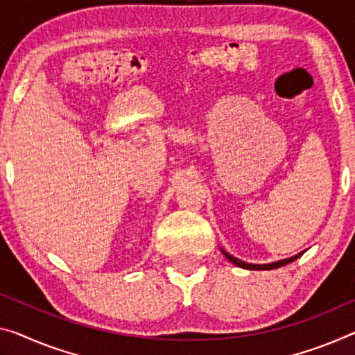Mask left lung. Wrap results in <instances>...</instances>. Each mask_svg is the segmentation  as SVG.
<instances>
[{"instance_id": "8db88e82", "label": "left lung", "mask_w": 355, "mask_h": 355, "mask_svg": "<svg viewBox=\"0 0 355 355\" xmlns=\"http://www.w3.org/2000/svg\"><path fill=\"white\" fill-rule=\"evenodd\" d=\"M222 254L225 255V257H227L228 260H230L232 263L239 266V268H244V270H275V268H279V266H284V265H287V263H291V261H293V260H297L303 252L293 255V257H291V259H284V260H279V261H272V263H266V265L246 263V261H243V260H239V259H236V257H233V255L225 252V250H223V249H222Z\"/></svg>"}]
</instances>
